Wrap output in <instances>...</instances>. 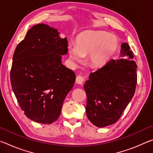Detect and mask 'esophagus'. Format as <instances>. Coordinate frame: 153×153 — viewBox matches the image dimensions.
Listing matches in <instances>:
<instances>
[{
    "mask_svg": "<svg viewBox=\"0 0 153 153\" xmlns=\"http://www.w3.org/2000/svg\"><path fill=\"white\" fill-rule=\"evenodd\" d=\"M84 77L81 76H77V77H76V82L78 84H82L83 82H84Z\"/></svg>",
    "mask_w": 153,
    "mask_h": 153,
    "instance_id": "1",
    "label": "esophagus"
}]
</instances>
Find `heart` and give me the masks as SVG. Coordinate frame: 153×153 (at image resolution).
Returning a JSON list of instances; mask_svg holds the SVG:
<instances>
[{
  "label": "heart",
  "instance_id": "obj_1",
  "mask_svg": "<svg viewBox=\"0 0 153 153\" xmlns=\"http://www.w3.org/2000/svg\"><path fill=\"white\" fill-rule=\"evenodd\" d=\"M117 46L115 38L102 32H87L77 38L76 44L69 43L68 53L72 61L81 62L84 56L89 55L93 65L100 66L112 55Z\"/></svg>",
  "mask_w": 153,
  "mask_h": 153
}]
</instances>
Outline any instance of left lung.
Masks as SVG:
<instances>
[{
  "mask_svg": "<svg viewBox=\"0 0 153 153\" xmlns=\"http://www.w3.org/2000/svg\"><path fill=\"white\" fill-rule=\"evenodd\" d=\"M121 54L129 59H111L90 74L84 88L87 96L88 120L98 128L119 120L135 93L137 65L128 44L121 45Z\"/></svg>",
  "mask_w": 153,
  "mask_h": 153,
  "instance_id": "left-lung-1",
  "label": "left lung"
}]
</instances>
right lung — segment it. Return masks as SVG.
I'll use <instances>...</instances> for the list:
<instances>
[{
	"mask_svg": "<svg viewBox=\"0 0 153 153\" xmlns=\"http://www.w3.org/2000/svg\"><path fill=\"white\" fill-rule=\"evenodd\" d=\"M59 33L47 25H34L13 57L10 77L15 97L28 118L43 124L59 118L76 79L74 72L61 63L68 43Z\"/></svg>",
	"mask_w": 153,
	"mask_h": 153,
	"instance_id": "1",
	"label": "right lung"
}]
</instances>
